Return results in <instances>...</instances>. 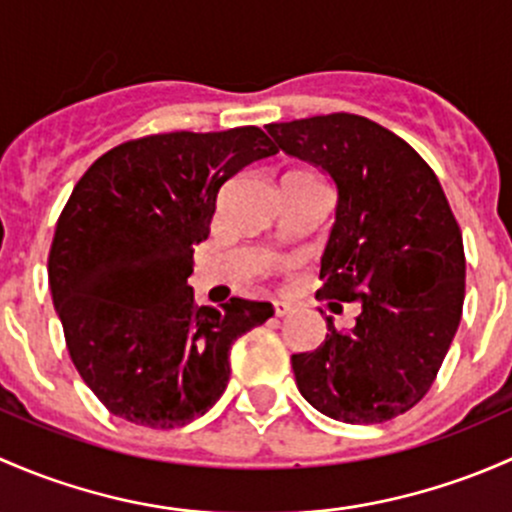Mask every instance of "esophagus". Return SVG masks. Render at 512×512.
Here are the masks:
<instances>
[{
	"label": "esophagus",
	"instance_id": "obj_1",
	"mask_svg": "<svg viewBox=\"0 0 512 512\" xmlns=\"http://www.w3.org/2000/svg\"><path fill=\"white\" fill-rule=\"evenodd\" d=\"M273 310H276L278 318H286V315L291 313V305H288L286 300H276V303H273Z\"/></svg>",
	"mask_w": 512,
	"mask_h": 512
}]
</instances>
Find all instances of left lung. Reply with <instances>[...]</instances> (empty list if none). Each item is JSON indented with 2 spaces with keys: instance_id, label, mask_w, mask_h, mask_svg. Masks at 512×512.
<instances>
[{
  "instance_id": "obj_1",
  "label": "left lung",
  "mask_w": 512,
  "mask_h": 512,
  "mask_svg": "<svg viewBox=\"0 0 512 512\" xmlns=\"http://www.w3.org/2000/svg\"><path fill=\"white\" fill-rule=\"evenodd\" d=\"M266 130L276 150L335 182L318 295L360 305L350 330L328 318L323 345L291 357L300 394L345 424L409 412L434 384L466 293L461 229L439 179L409 142L362 115H315Z\"/></svg>"
}]
</instances>
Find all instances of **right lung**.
<instances>
[{
	"instance_id": "right-lung-1",
	"label": "right lung",
	"mask_w": 512,
	"mask_h": 512,
	"mask_svg": "<svg viewBox=\"0 0 512 512\" xmlns=\"http://www.w3.org/2000/svg\"><path fill=\"white\" fill-rule=\"evenodd\" d=\"M256 125L128 140L78 179L56 224L49 288L68 355L110 414L175 429L217 404L236 337L271 303L194 305V246L221 184L276 155Z\"/></svg>"
}]
</instances>
